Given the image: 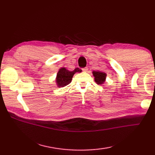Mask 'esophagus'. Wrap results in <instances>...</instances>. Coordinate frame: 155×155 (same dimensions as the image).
<instances>
[{
  "mask_svg": "<svg viewBox=\"0 0 155 155\" xmlns=\"http://www.w3.org/2000/svg\"><path fill=\"white\" fill-rule=\"evenodd\" d=\"M83 71L84 72H87L88 71V68H83Z\"/></svg>",
  "mask_w": 155,
  "mask_h": 155,
  "instance_id": "esophagus-1",
  "label": "esophagus"
}]
</instances>
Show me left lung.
<instances>
[{"label": "left lung", "mask_w": 155, "mask_h": 155, "mask_svg": "<svg viewBox=\"0 0 155 155\" xmlns=\"http://www.w3.org/2000/svg\"><path fill=\"white\" fill-rule=\"evenodd\" d=\"M93 74L94 77V81L98 85H101L105 83L106 81L107 74L100 71H93Z\"/></svg>", "instance_id": "1"}]
</instances>
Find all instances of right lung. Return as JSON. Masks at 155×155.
I'll return each instance as SVG.
<instances>
[{
	"mask_svg": "<svg viewBox=\"0 0 155 155\" xmlns=\"http://www.w3.org/2000/svg\"><path fill=\"white\" fill-rule=\"evenodd\" d=\"M82 70L78 68H76L74 71H68L64 67H62L58 70L56 77V84L57 86L60 87H64L71 83L73 75L76 72H81Z\"/></svg>",
	"mask_w": 155,
	"mask_h": 155,
	"instance_id": "1",
	"label": "right lung"
}]
</instances>
